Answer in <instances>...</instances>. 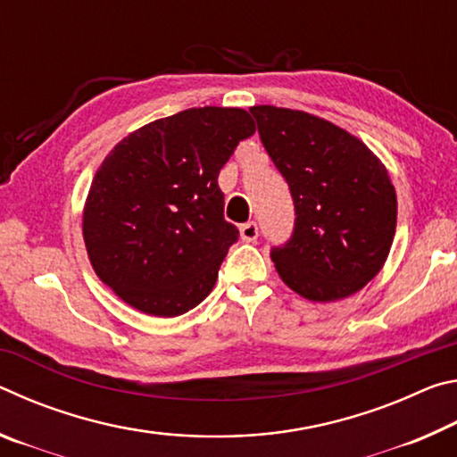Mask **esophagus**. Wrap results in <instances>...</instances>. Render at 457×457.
<instances>
[{"instance_id":"1","label":"esophagus","mask_w":457,"mask_h":457,"mask_svg":"<svg viewBox=\"0 0 457 457\" xmlns=\"http://www.w3.org/2000/svg\"><path fill=\"white\" fill-rule=\"evenodd\" d=\"M258 234H260V229H258L256 221H247L242 228H239V236H242L244 242H256Z\"/></svg>"}]
</instances>
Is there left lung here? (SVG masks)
Returning <instances> with one entry per match:
<instances>
[{
    "mask_svg": "<svg viewBox=\"0 0 457 457\" xmlns=\"http://www.w3.org/2000/svg\"><path fill=\"white\" fill-rule=\"evenodd\" d=\"M250 112L296 215L288 242L270 252L278 274L314 303L351 296L378 274L395 236L397 195L386 169L328 120L268 104Z\"/></svg>",
    "mask_w": 457,
    "mask_h": 457,
    "instance_id": "8db88e82",
    "label": "left lung"
}]
</instances>
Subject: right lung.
<instances>
[{
  "label": "right lung",
  "instance_id": "right-lung-1",
  "mask_svg": "<svg viewBox=\"0 0 457 457\" xmlns=\"http://www.w3.org/2000/svg\"><path fill=\"white\" fill-rule=\"evenodd\" d=\"M256 133L244 108H187L114 146L90 185L82 234L100 280L127 304L179 316L212 292L239 231L218 175Z\"/></svg>",
  "mask_w": 457,
  "mask_h": 457
}]
</instances>
